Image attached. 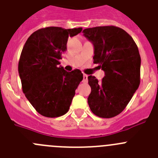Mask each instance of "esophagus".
Here are the masks:
<instances>
[{
  "label": "esophagus",
  "mask_w": 158,
  "mask_h": 158,
  "mask_svg": "<svg viewBox=\"0 0 158 158\" xmlns=\"http://www.w3.org/2000/svg\"><path fill=\"white\" fill-rule=\"evenodd\" d=\"M88 75L84 74L83 75V82L84 83H87L88 82Z\"/></svg>",
  "instance_id": "34e87169"
}]
</instances>
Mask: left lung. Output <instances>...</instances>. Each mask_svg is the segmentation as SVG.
<instances>
[{
	"instance_id": "obj_1",
	"label": "left lung",
	"mask_w": 158,
	"mask_h": 158,
	"mask_svg": "<svg viewBox=\"0 0 158 158\" xmlns=\"http://www.w3.org/2000/svg\"><path fill=\"white\" fill-rule=\"evenodd\" d=\"M84 35L94 45V64L105 71L98 81L88 76L91 91L88 102L101 118L121 113L140 83L141 59L136 43L128 33L114 25L85 28Z\"/></svg>"
}]
</instances>
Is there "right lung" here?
<instances>
[{"instance_id": "1", "label": "right lung", "mask_w": 158, "mask_h": 158, "mask_svg": "<svg viewBox=\"0 0 158 158\" xmlns=\"http://www.w3.org/2000/svg\"><path fill=\"white\" fill-rule=\"evenodd\" d=\"M81 31L82 28L46 27L34 31L24 45L19 62L22 91L43 116L55 118L67 113L83 80L80 70L67 72L58 66L69 37Z\"/></svg>"}]
</instances>
